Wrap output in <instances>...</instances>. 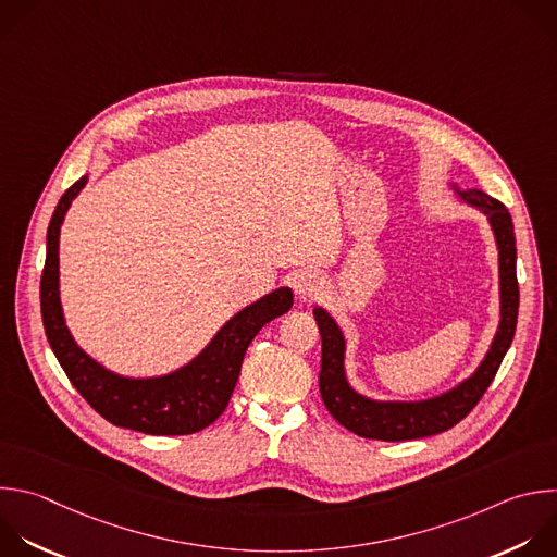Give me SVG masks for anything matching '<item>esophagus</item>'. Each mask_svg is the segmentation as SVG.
I'll list each match as a JSON object with an SVG mask.
<instances>
[{"label": "esophagus", "mask_w": 557, "mask_h": 557, "mask_svg": "<svg viewBox=\"0 0 557 557\" xmlns=\"http://www.w3.org/2000/svg\"><path fill=\"white\" fill-rule=\"evenodd\" d=\"M293 290H295L297 301H301V304L314 301V299H319L321 293H323V280H321V275H317V273H312V271L301 273V275L295 277Z\"/></svg>", "instance_id": "esophagus-1"}]
</instances>
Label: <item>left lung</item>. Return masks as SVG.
Instances as JSON below:
<instances>
[{
  "label": "left lung",
  "mask_w": 557,
  "mask_h": 557,
  "mask_svg": "<svg viewBox=\"0 0 557 557\" xmlns=\"http://www.w3.org/2000/svg\"><path fill=\"white\" fill-rule=\"evenodd\" d=\"M453 199L479 210L492 230L498 253V325L492 343L474 367V372L459 381L455 387L420 398V400H379L358 392L345 369L347 338L334 317L314 306L312 314L321 332V372L319 389L323 405L332 418L367 440L405 442L444 433L459 424L472 407L481 400L494 381L500 360L507 354L518 319V282H516V238L509 212L492 197L476 188H463L457 181H448Z\"/></svg>",
  "instance_id": "left-lung-1"
}]
</instances>
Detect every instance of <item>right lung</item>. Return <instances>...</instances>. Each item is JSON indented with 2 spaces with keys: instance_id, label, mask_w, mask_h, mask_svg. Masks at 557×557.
I'll return each mask as SVG.
<instances>
[{
  "instance_id": "1",
  "label": "right lung",
  "mask_w": 557,
  "mask_h": 557,
  "mask_svg": "<svg viewBox=\"0 0 557 557\" xmlns=\"http://www.w3.org/2000/svg\"><path fill=\"white\" fill-rule=\"evenodd\" d=\"M89 176L61 197L46 247L41 314L50 347L78 394L111 424L146 435H190L210 426L227 407L240 376L245 351L269 321L293 306V290L280 286L230 317L210 343L185 364L159 376H124L98 362L72 336L61 304V227Z\"/></svg>"
}]
</instances>
